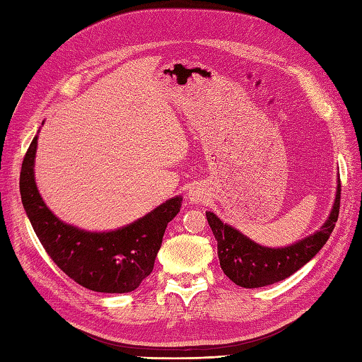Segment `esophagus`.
<instances>
[{
  "mask_svg": "<svg viewBox=\"0 0 362 362\" xmlns=\"http://www.w3.org/2000/svg\"><path fill=\"white\" fill-rule=\"evenodd\" d=\"M202 197H204V191L199 188V187H193V188H189V191H188V199L191 202H196V204H199L202 201Z\"/></svg>",
  "mask_w": 362,
  "mask_h": 362,
  "instance_id": "obj_1",
  "label": "esophagus"
}]
</instances>
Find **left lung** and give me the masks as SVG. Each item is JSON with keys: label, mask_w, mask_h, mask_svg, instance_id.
<instances>
[{"label": "left lung", "mask_w": 362, "mask_h": 362, "mask_svg": "<svg viewBox=\"0 0 362 362\" xmlns=\"http://www.w3.org/2000/svg\"><path fill=\"white\" fill-rule=\"evenodd\" d=\"M339 205L341 180L332 214L324 227L305 240L281 249L263 247L236 228L224 224L214 213L206 211L205 214L218 241V257L224 274L238 286L263 288L288 279L324 247L339 216Z\"/></svg>", "instance_id": "left-lung-1"}]
</instances>
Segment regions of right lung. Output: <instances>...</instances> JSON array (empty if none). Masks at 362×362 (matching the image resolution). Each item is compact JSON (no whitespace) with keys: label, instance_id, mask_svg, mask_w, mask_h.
Listing matches in <instances>:
<instances>
[{"label":"right lung","instance_id":"obj_1","mask_svg":"<svg viewBox=\"0 0 362 362\" xmlns=\"http://www.w3.org/2000/svg\"><path fill=\"white\" fill-rule=\"evenodd\" d=\"M37 135L23 160L20 194L28 218L46 253L71 280L96 292L122 294L140 286L153 269L169 221L182 197L169 199L127 227L91 233L57 219L42 201L34 180Z\"/></svg>","mask_w":362,"mask_h":362}]
</instances>
